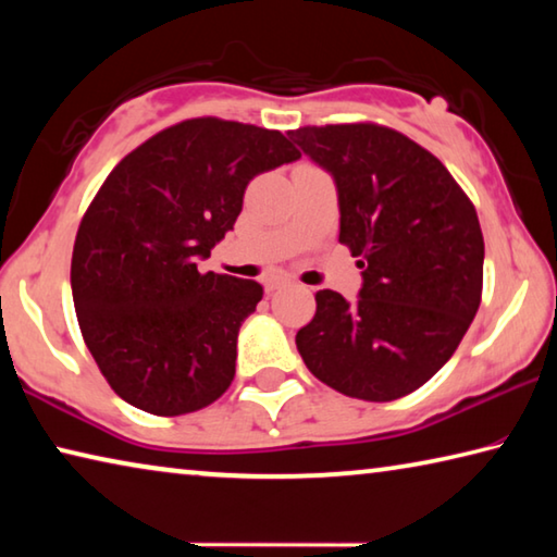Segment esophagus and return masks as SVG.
Wrapping results in <instances>:
<instances>
[{
  "label": "esophagus",
  "instance_id": "obj_1",
  "mask_svg": "<svg viewBox=\"0 0 557 557\" xmlns=\"http://www.w3.org/2000/svg\"><path fill=\"white\" fill-rule=\"evenodd\" d=\"M287 285H289V280H285V277H268L265 280V289L268 292H275V289L287 287Z\"/></svg>",
  "mask_w": 557,
  "mask_h": 557
}]
</instances>
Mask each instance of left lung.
<instances>
[{
	"instance_id": "1",
	"label": "left lung",
	"mask_w": 557,
	"mask_h": 557,
	"mask_svg": "<svg viewBox=\"0 0 557 557\" xmlns=\"http://www.w3.org/2000/svg\"><path fill=\"white\" fill-rule=\"evenodd\" d=\"M289 139L334 178L338 243L361 258L363 277L356 301L317 292L297 351L348 398H403L449 361L482 301L474 206L437 157L395 129L299 127Z\"/></svg>"
}]
</instances>
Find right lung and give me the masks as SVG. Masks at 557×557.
Segmentation results:
<instances>
[{
    "mask_svg": "<svg viewBox=\"0 0 557 557\" xmlns=\"http://www.w3.org/2000/svg\"><path fill=\"white\" fill-rule=\"evenodd\" d=\"M297 159L277 129L199 117L112 169L75 235L71 289L88 351L122 400L174 418L228 388L262 287L199 262L233 231L250 178Z\"/></svg>",
    "mask_w": 557,
    "mask_h": 557,
    "instance_id": "add662e5",
    "label": "right lung"
}]
</instances>
